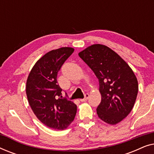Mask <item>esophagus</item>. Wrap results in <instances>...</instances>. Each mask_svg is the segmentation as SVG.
Here are the masks:
<instances>
[{
  "label": "esophagus",
  "mask_w": 154,
  "mask_h": 154,
  "mask_svg": "<svg viewBox=\"0 0 154 154\" xmlns=\"http://www.w3.org/2000/svg\"><path fill=\"white\" fill-rule=\"evenodd\" d=\"M88 97H89V94L86 93V94H85L84 98L83 99H81V100H80V101H81V102H85V101H87Z\"/></svg>",
  "instance_id": "esophagus-1"
}]
</instances>
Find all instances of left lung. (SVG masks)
<instances>
[{"mask_svg": "<svg viewBox=\"0 0 154 154\" xmlns=\"http://www.w3.org/2000/svg\"><path fill=\"white\" fill-rule=\"evenodd\" d=\"M79 55L99 80L102 101L97 109L98 117L115 125L133 108L138 92V82L127 63L106 46L95 44Z\"/></svg>", "mask_w": 154, "mask_h": 154, "instance_id": "1", "label": "left lung"}]
</instances>
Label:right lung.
I'll return each instance as SVG.
<instances>
[{"mask_svg": "<svg viewBox=\"0 0 154 154\" xmlns=\"http://www.w3.org/2000/svg\"><path fill=\"white\" fill-rule=\"evenodd\" d=\"M73 51L61 48L48 52L35 63L27 79L26 92L31 109L44 125L54 130L66 129L76 114L77 106L63 97L57 81V73Z\"/></svg>", "mask_w": 154, "mask_h": 154, "instance_id": "right-lung-1", "label": "right lung"}]
</instances>
